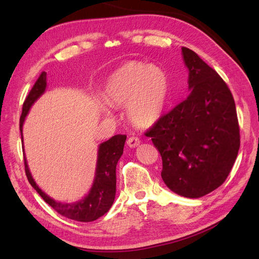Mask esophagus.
I'll return each mask as SVG.
<instances>
[{"mask_svg":"<svg viewBox=\"0 0 259 259\" xmlns=\"http://www.w3.org/2000/svg\"><path fill=\"white\" fill-rule=\"evenodd\" d=\"M126 144H128L130 148H136L140 145V140L138 137H130L128 141H126Z\"/></svg>","mask_w":259,"mask_h":259,"instance_id":"esophagus-1","label":"esophagus"}]
</instances>
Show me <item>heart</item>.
<instances>
[{
    "label": "heart",
    "instance_id": "b5f03b06",
    "mask_svg": "<svg viewBox=\"0 0 259 259\" xmlns=\"http://www.w3.org/2000/svg\"><path fill=\"white\" fill-rule=\"evenodd\" d=\"M169 79L162 68L141 61H130L115 70L103 89V99L111 107H125L129 120L137 126H150L166 107ZM101 111L110 115L107 106Z\"/></svg>",
    "mask_w": 259,
    "mask_h": 259
}]
</instances>
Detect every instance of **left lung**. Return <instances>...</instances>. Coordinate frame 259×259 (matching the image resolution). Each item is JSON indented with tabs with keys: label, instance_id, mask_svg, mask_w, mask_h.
I'll list each match as a JSON object with an SVG mask.
<instances>
[{
	"label": "left lung",
	"instance_id": "1",
	"mask_svg": "<svg viewBox=\"0 0 259 259\" xmlns=\"http://www.w3.org/2000/svg\"><path fill=\"white\" fill-rule=\"evenodd\" d=\"M181 50L190 95L159 118L146 136L160 152L161 178L168 188L199 198L228 177L240 146L239 124L226 82L190 49Z\"/></svg>",
	"mask_w": 259,
	"mask_h": 259
}]
</instances>
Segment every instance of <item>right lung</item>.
Returning <instances> with one entry per match:
<instances>
[{"label":"right lung","instance_id":"add662e5","mask_svg":"<svg viewBox=\"0 0 259 259\" xmlns=\"http://www.w3.org/2000/svg\"><path fill=\"white\" fill-rule=\"evenodd\" d=\"M46 88L47 73L42 72L23 103V109H22V114L20 118V131L22 141H23L22 126H23L26 114L29 113L32 104L45 93ZM125 139V135H115L111 139L102 142L99 146L95 181H93L89 194L82 200L72 203H65L57 201L52 199L51 197H49L45 191L38 188L34 179L32 178L29 167H27L26 159L24 157L25 175L27 180H29L33 188L37 191V194L43 198V200L49 203L57 212L62 214V216L82 223L96 221V219L100 218L104 213L108 212L114 201L115 183H117L115 168H117V163L121 155L123 153Z\"/></svg>","mask_w":259,"mask_h":259}]
</instances>
